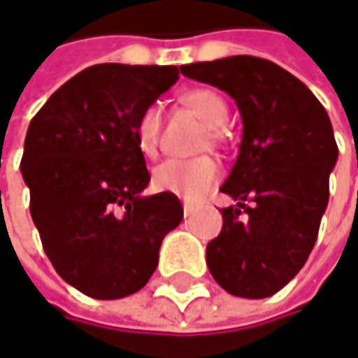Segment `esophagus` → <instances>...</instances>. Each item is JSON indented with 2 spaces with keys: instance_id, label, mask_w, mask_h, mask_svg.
<instances>
[{
  "instance_id": "1",
  "label": "esophagus",
  "mask_w": 358,
  "mask_h": 358,
  "mask_svg": "<svg viewBox=\"0 0 358 358\" xmlns=\"http://www.w3.org/2000/svg\"><path fill=\"white\" fill-rule=\"evenodd\" d=\"M182 209H184V215H186V217H190V215L194 213V207H192L190 203H184V205H182Z\"/></svg>"
}]
</instances>
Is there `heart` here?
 <instances>
[{"instance_id": "heart-1", "label": "heart", "mask_w": 358, "mask_h": 358, "mask_svg": "<svg viewBox=\"0 0 358 358\" xmlns=\"http://www.w3.org/2000/svg\"><path fill=\"white\" fill-rule=\"evenodd\" d=\"M182 104L196 114L207 127H211V139L217 141L219 131L227 118L229 108L225 100L209 87H196L182 94ZM162 133V108L157 104H149L141 110L135 122V143L137 149L153 157L159 145ZM221 176L219 164L213 157H196V159H166L153 170V186L162 192L176 194L186 201H196L205 192H209Z\"/></svg>"}]
</instances>
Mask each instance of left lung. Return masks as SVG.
Listing matches in <instances>:
<instances>
[{
  "mask_svg": "<svg viewBox=\"0 0 358 358\" xmlns=\"http://www.w3.org/2000/svg\"><path fill=\"white\" fill-rule=\"evenodd\" d=\"M180 71L227 92L244 124L240 155L221 186L238 207L221 209L207 266L236 297H271L303 268L315 244L338 159L332 122L308 85L273 61L236 55Z\"/></svg>",
  "mask_w": 358,
  "mask_h": 358,
  "instance_id": "left-lung-1",
  "label": "left lung"
}]
</instances>
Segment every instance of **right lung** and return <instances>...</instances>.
Returning <instances> with one entry per match:
<instances>
[{
  "mask_svg": "<svg viewBox=\"0 0 358 358\" xmlns=\"http://www.w3.org/2000/svg\"><path fill=\"white\" fill-rule=\"evenodd\" d=\"M176 65H92L30 120L22 178L30 215L59 276L94 299L143 289L159 245L178 227V196L149 184L135 122L178 80Z\"/></svg>",
  "mask_w": 358,
  "mask_h": 358,
  "instance_id": "obj_1",
  "label": "right lung"
}]
</instances>
